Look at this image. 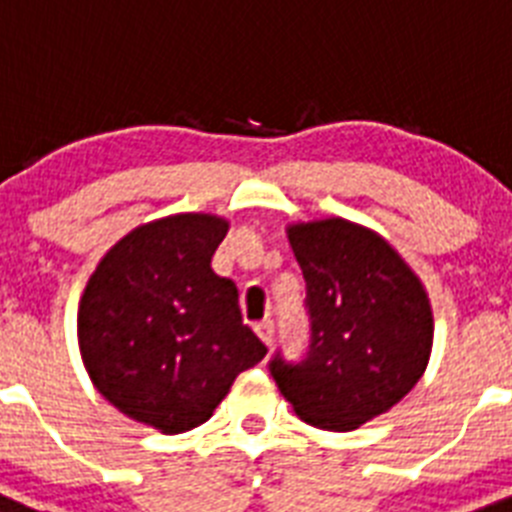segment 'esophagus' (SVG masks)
<instances>
[{"mask_svg": "<svg viewBox=\"0 0 512 512\" xmlns=\"http://www.w3.org/2000/svg\"><path fill=\"white\" fill-rule=\"evenodd\" d=\"M255 333L260 336V341H263L265 346H270V343H273V336H276V325H273V320L257 322Z\"/></svg>", "mask_w": 512, "mask_h": 512, "instance_id": "esophagus-1", "label": "esophagus"}]
</instances>
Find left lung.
<instances>
[{
  "instance_id": "obj_1",
  "label": "left lung",
  "mask_w": 512,
  "mask_h": 512,
  "mask_svg": "<svg viewBox=\"0 0 512 512\" xmlns=\"http://www.w3.org/2000/svg\"><path fill=\"white\" fill-rule=\"evenodd\" d=\"M307 283L309 351L273 356L270 375L299 419L349 432L414 388L432 354V307L414 270L380 234L346 218L291 223Z\"/></svg>"
}]
</instances>
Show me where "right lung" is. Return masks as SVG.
<instances>
[{"instance_id": "obj_1", "label": "right lung", "mask_w": 512, "mask_h": 512, "mask_svg": "<svg viewBox=\"0 0 512 512\" xmlns=\"http://www.w3.org/2000/svg\"><path fill=\"white\" fill-rule=\"evenodd\" d=\"M226 218L176 213L122 236L93 270L77 341L98 393L135 422L179 435L208 422L268 349L242 322L234 281L210 260Z\"/></svg>"}]
</instances>
